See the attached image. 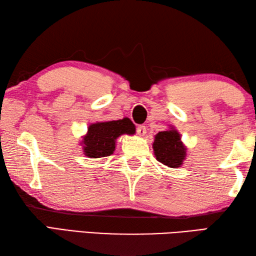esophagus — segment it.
Masks as SVG:
<instances>
[{
  "label": "esophagus",
  "instance_id": "obj_1",
  "mask_svg": "<svg viewBox=\"0 0 256 256\" xmlns=\"http://www.w3.org/2000/svg\"><path fill=\"white\" fill-rule=\"evenodd\" d=\"M136 133L138 136H144V135L146 134V128L144 126V125H140V126L136 128Z\"/></svg>",
  "mask_w": 256,
  "mask_h": 256
}]
</instances>
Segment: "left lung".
Segmentation results:
<instances>
[{
    "label": "left lung",
    "mask_w": 256,
    "mask_h": 256,
    "mask_svg": "<svg viewBox=\"0 0 256 256\" xmlns=\"http://www.w3.org/2000/svg\"><path fill=\"white\" fill-rule=\"evenodd\" d=\"M153 150L156 160L170 168L180 167L187 156V148L182 142L180 134L172 126L155 135Z\"/></svg>",
    "instance_id": "obj_1"
}]
</instances>
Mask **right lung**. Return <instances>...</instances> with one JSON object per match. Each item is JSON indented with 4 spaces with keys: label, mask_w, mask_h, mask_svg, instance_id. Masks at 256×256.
<instances>
[{
    "label": "right lung",
    "mask_w": 256,
    "mask_h": 256,
    "mask_svg": "<svg viewBox=\"0 0 256 256\" xmlns=\"http://www.w3.org/2000/svg\"><path fill=\"white\" fill-rule=\"evenodd\" d=\"M135 125L128 118L118 121L96 122L89 125L88 132L81 140L84 154L90 158L110 156L116 150V142L123 134L133 135Z\"/></svg>",
    "instance_id": "1"
}]
</instances>
